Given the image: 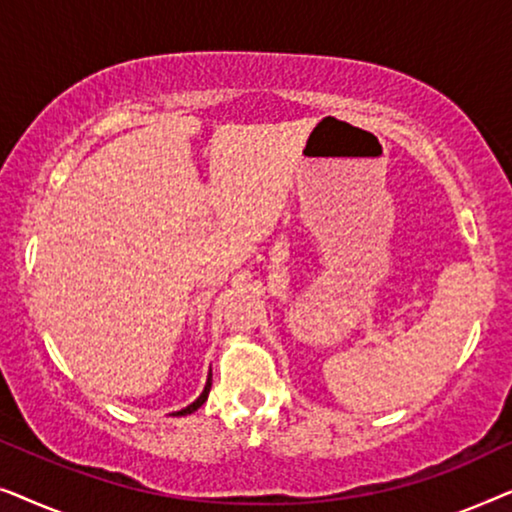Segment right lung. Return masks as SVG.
<instances>
[{"instance_id":"1","label":"right lung","mask_w":512,"mask_h":512,"mask_svg":"<svg viewBox=\"0 0 512 512\" xmlns=\"http://www.w3.org/2000/svg\"><path fill=\"white\" fill-rule=\"evenodd\" d=\"M209 389H212V370H209L207 384H205V389H202V394H200L198 398H195V401H193L191 405H186V408H184V410L174 412V415H177V417H181V415H191V412H195V410H198V408H200V405L207 401V396H209Z\"/></svg>"}]
</instances>
